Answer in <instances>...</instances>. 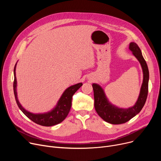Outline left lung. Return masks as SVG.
I'll return each instance as SVG.
<instances>
[{"label":"left lung","instance_id":"obj_1","mask_svg":"<svg viewBox=\"0 0 161 161\" xmlns=\"http://www.w3.org/2000/svg\"><path fill=\"white\" fill-rule=\"evenodd\" d=\"M129 49L140 62L143 74V83L140 95L134 106L126 109L118 108L109 102L104 90L99 85L96 83L92 85L94 91L95 108L96 112L103 120L113 125L125 123L140 113L146 103L147 97L149 75L147 63L142 56L140 47L135 42H130Z\"/></svg>","mask_w":161,"mask_h":161}]
</instances>
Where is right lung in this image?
<instances>
[{
	"instance_id": "1",
	"label": "right lung",
	"mask_w": 161,
	"mask_h": 161,
	"mask_svg": "<svg viewBox=\"0 0 161 161\" xmlns=\"http://www.w3.org/2000/svg\"><path fill=\"white\" fill-rule=\"evenodd\" d=\"M15 67L16 64L14 69V92L17 104H18L22 112L28 118H29L31 121L42 126H51L61 123L67 117L70 110L72 96L80 88V87L82 86V83H77L75 85L72 86L69 88H67L64 91L60 99L58 100L55 108H53L52 111L44 114H32L23 108L18 100V95H17L16 91L17 80L15 76Z\"/></svg>"
}]
</instances>
